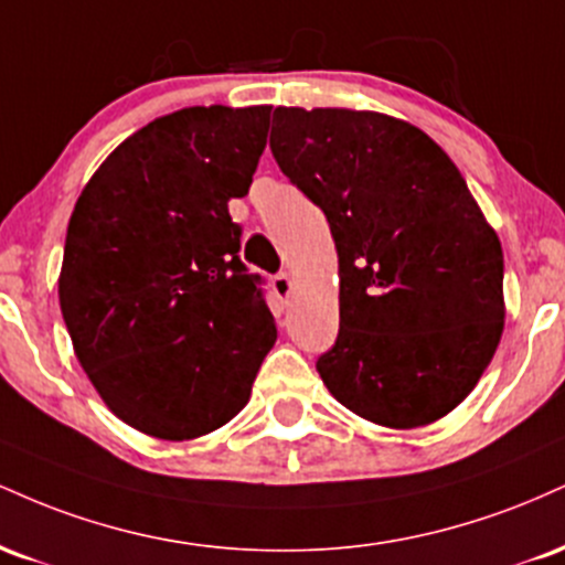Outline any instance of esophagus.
Instances as JSON below:
<instances>
[{"instance_id":"1","label":"esophagus","mask_w":565,"mask_h":565,"mask_svg":"<svg viewBox=\"0 0 565 565\" xmlns=\"http://www.w3.org/2000/svg\"><path fill=\"white\" fill-rule=\"evenodd\" d=\"M274 291L278 300H289V295L295 291V278H291V274H278L274 278Z\"/></svg>"}]
</instances>
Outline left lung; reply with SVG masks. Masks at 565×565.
<instances>
[{
	"instance_id": "8db88e82",
	"label": "left lung",
	"mask_w": 565,
	"mask_h": 565,
	"mask_svg": "<svg viewBox=\"0 0 565 565\" xmlns=\"http://www.w3.org/2000/svg\"><path fill=\"white\" fill-rule=\"evenodd\" d=\"M270 151L329 220L340 334L327 391L369 423L446 417L483 377L504 329V257L462 172L430 135L353 108L274 111Z\"/></svg>"
}]
</instances>
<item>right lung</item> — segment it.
I'll return each mask as SVG.
<instances>
[{
    "instance_id": "obj_1",
    "label": "right lung",
    "mask_w": 565,
    "mask_h": 565,
    "mask_svg": "<svg viewBox=\"0 0 565 565\" xmlns=\"http://www.w3.org/2000/svg\"><path fill=\"white\" fill-rule=\"evenodd\" d=\"M270 106H193L108 153L76 199L57 297L89 382L121 423L193 440L231 423L276 342L238 260Z\"/></svg>"
}]
</instances>
